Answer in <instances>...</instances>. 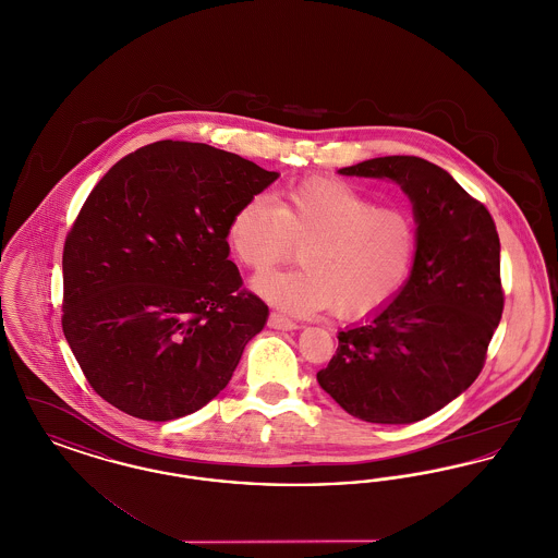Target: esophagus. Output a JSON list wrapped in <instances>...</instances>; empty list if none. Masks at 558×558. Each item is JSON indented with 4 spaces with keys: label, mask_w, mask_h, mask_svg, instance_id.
Returning a JSON list of instances; mask_svg holds the SVG:
<instances>
[{
    "label": "esophagus",
    "mask_w": 558,
    "mask_h": 558,
    "mask_svg": "<svg viewBox=\"0 0 558 558\" xmlns=\"http://www.w3.org/2000/svg\"><path fill=\"white\" fill-rule=\"evenodd\" d=\"M267 324H269L271 328H276V330H296V328H299L296 322H292L291 318H287V316L278 314V312H271V314H269Z\"/></svg>",
    "instance_id": "34e87169"
}]
</instances>
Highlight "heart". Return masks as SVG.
I'll use <instances>...</instances> for the list:
<instances>
[{
	"label": "heart",
	"instance_id": "b5f03b06",
	"mask_svg": "<svg viewBox=\"0 0 558 558\" xmlns=\"http://www.w3.org/2000/svg\"><path fill=\"white\" fill-rule=\"evenodd\" d=\"M240 264L266 271L301 244L303 266L259 276L253 287L294 316L330 310L341 319L371 318L405 287L418 253V223L408 209L380 205L343 180L310 178L244 201L228 223Z\"/></svg>",
	"mask_w": 558,
	"mask_h": 558
}]
</instances>
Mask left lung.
Listing matches in <instances>:
<instances>
[{
	"label": "left lung",
	"mask_w": 558,
	"mask_h": 558,
	"mask_svg": "<svg viewBox=\"0 0 558 558\" xmlns=\"http://www.w3.org/2000/svg\"><path fill=\"white\" fill-rule=\"evenodd\" d=\"M343 175L398 182L414 205L418 253L393 303L339 332L319 387L366 423L410 425L466 391L505 310L500 239L487 207L418 157H380Z\"/></svg>",
	"instance_id": "8db88e82"
}]
</instances>
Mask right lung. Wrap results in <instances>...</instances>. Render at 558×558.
Segmentation results:
<instances>
[{
  "mask_svg": "<svg viewBox=\"0 0 558 558\" xmlns=\"http://www.w3.org/2000/svg\"><path fill=\"white\" fill-rule=\"evenodd\" d=\"M276 178L209 144L162 140L89 192L64 240L62 330L110 405L162 423L230 383L269 312L228 259V223Z\"/></svg>",
  "mask_w": 558,
  "mask_h": 558,
  "instance_id": "obj_1",
  "label": "right lung"
}]
</instances>
